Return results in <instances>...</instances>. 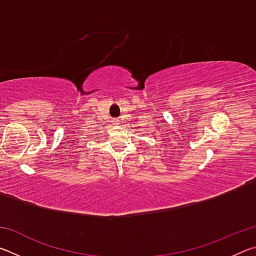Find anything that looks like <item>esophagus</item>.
Segmentation results:
<instances>
[{"label": "esophagus", "instance_id": "esophagus-1", "mask_svg": "<svg viewBox=\"0 0 256 256\" xmlns=\"http://www.w3.org/2000/svg\"><path fill=\"white\" fill-rule=\"evenodd\" d=\"M116 123H118V122H116Z\"/></svg>", "mask_w": 256, "mask_h": 256}]
</instances>
